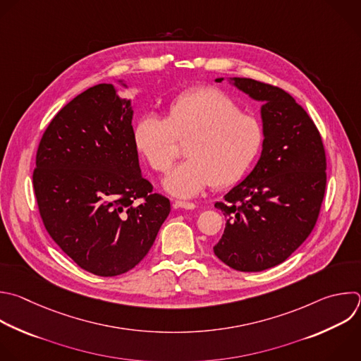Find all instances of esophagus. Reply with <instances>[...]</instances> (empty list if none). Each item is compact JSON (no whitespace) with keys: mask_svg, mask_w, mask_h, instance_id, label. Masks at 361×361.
Here are the masks:
<instances>
[{"mask_svg":"<svg viewBox=\"0 0 361 361\" xmlns=\"http://www.w3.org/2000/svg\"><path fill=\"white\" fill-rule=\"evenodd\" d=\"M174 208L194 209V208H195V204H194V202H188V201H176V202H174Z\"/></svg>","mask_w":361,"mask_h":361,"instance_id":"esophagus-1","label":"esophagus"}]
</instances>
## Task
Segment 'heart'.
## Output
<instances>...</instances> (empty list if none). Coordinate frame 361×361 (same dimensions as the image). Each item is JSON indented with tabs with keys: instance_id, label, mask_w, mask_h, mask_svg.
<instances>
[{
	"instance_id": "heart-1",
	"label": "heart",
	"mask_w": 361,
	"mask_h": 361,
	"mask_svg": "<svg viewBox=\"0 0 361 361\" xmlns=\"http://www.w3.org/2000/svg\"><path fill=\"white\" fill-rule=\"evenodd\" d=\"M135 145L156 171H167L177 154V140H188L185 161L163 180L177 198H191L208 185L226 188L241 180L264 146L259 120L216 87H198L171 100L167 118L143 114L135 126Z\"/></svg>"
}]
</instances>
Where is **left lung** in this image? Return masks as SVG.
Here are the masks:
<instances>
[{
  "label": "left lung",
  "instance_id": "obj_1",
  "mask_svg": "<svg viewBox=\"0 0 361 361\" xmlns=\"http://www.w3.org/2000/svg\"><path fill=\"white\" fill-rule=\"evenodd\" d=\"M226 80L262 103L265 139L252 171L215 202L226 224L214 254L235 271L261 272L286 261L314 228L326 154L313 120L289 93L248 78Z\"/></svg>",
  "mask_w": 361,
  "mask_h": 361
}]
</instances>
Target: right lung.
Masks as SVG:
<instances>
[{"label": "right lung", "instance_id": "add662e5", "mask_svg": "<svg viewBox=\"0 0 361 361\" xmlns=\"http://www.w3.org/2000/svg\"><path fill=\"white\" fill-rule=\"evenodd\" d=\"M133 113L132 99L99 83L56 113L37 153L32 178L44 225L76 265L97 276L133 269L170 214L169 198L142 174Z\"/></svg>", "mask_w": 361, "mask_h": 361}]
</instances>
